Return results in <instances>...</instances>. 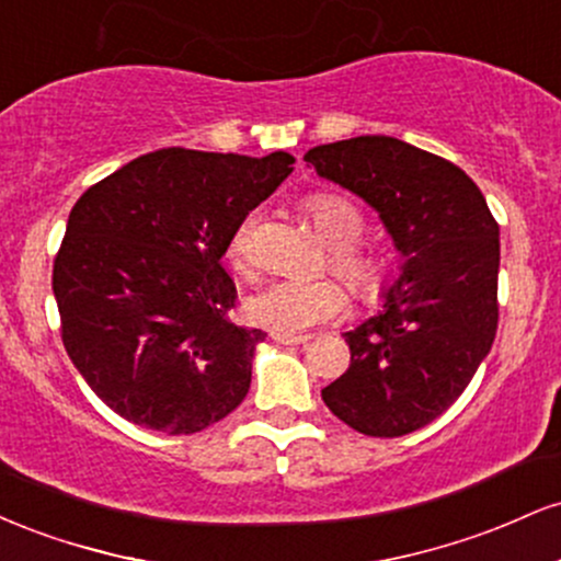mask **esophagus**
<instances>
[{
	"instance_id": "obj_1",
	"label": "esophagus",
	"mask_w": 561,
	"mask_h": 561,
	"mask_svg": "<svg viewBox=\"0 0 561 561\" xmlns=\"http://www.w3.org/2000/svg\"><path fill=\"white\" fill-rule=\"evenodd\" d=\"M272 340L279 345H302L308 343V334H279V332H272Z\"/></svg>"
}]
</instances>
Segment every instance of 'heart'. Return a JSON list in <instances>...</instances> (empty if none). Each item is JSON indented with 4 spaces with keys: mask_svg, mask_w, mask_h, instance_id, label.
<instances>
[{
    "mask_svg": "<svg viewBox=\"0 0 561 561\" xmlns=\"http://www.w3.org/2000/svg\"><path fill=\"white\" fill-rule=\"evenodd\" d=\"M306 210L321 240L332 250V268L356 289L362 298H375L382 287L385 268L377 255L358 248L366 221L362 210L343 195L319 192L306 199ZM259 214H248L229 237V259L237 268H248L253 261V234ZM250 321L279 334H302L327 321L340 319L347 311V293L334 279H276L248 298Z\"/></svg>",
    "mask_w": 561,
    "mask_h": 561,
    "instance_id": "b5f03b06",
    "label": "heart"
}]
</instances>
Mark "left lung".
<instances>
[{"mask_svg":"<svg viewBox=\"0 0 561 561\" xmlns=\"http://www.w3.org/2000/svg\"><path fill=\"white\" fill-rule=\"evenodd\" d=\"M321 179L377 210L401 253L375 317L343 332L351 366L321 398L371 437L424 427L465 392L499 327V224L459 165L396 137L306 152Z\"/></svg>","mask_w":561,"mask_h":561,"instance_id":"obj_1","label":"left lung"}]
</instances>
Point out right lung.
<instances>
[{
	"label": "right lung",
	"instance_id": "obj_1",
	"mask_svg": "<svg viewBox=\"0 0 561 561\" xmlns=\"http://www.w3.org/2000/svg\"><path fill=\"white\" fill-rule=\"evenodd\" d=\"M266 158L169 147L89 186L68 216L53 293L62 345L118 416L169 435L244 401L261 330L231 324V231L293 173Z\"/></svg>",
	"mask_w": 561,
	"mask_h": 561
}]
</instances>
